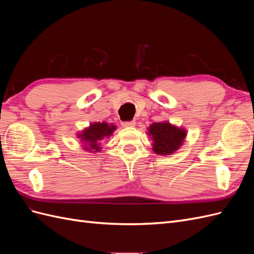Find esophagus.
Segmentation results:
<instances>
[{
    "mask_svg": "<svg viewBox=\"0 0 254 254\" xmlns=\"http://www.w3.org/2000/svg\"><path fill=\"white\" fill-rule=\"evenodd\" d=\"M122 126H124V127H134L135 126V121L122 122Z\"/></svg>",
    "mask_w": 254,
    "mask_h": 254,
    "instance_id": "34e87169",
    "label": "esophagus"
}]
</instances>
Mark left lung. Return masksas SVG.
Returning a JSON list of instances; mask_svg holds the SVG:
<instances>
[{
  "mask_svg": "<svg viewBox=\"0 0 254 254\" xmlns=\"http://www.w3.org/2000/svg\"><path fill=\"white\" fill-rule=\"evenodd\" d=\"M148 134L152 137L153 151L161 156H167L181 147L187 131L168 122H162L151 124L148 128Z\"/></svg>",
  "mask_w": 254,
  "mask_h": 254,
  "instance_id": "1",
  "label": "left lung"
}]
</instances>
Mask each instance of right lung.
<instances>
[{"label":"right lung","instance_id":"obj_1","mask_svg":"<svg viewBox=\"0 0 254 254\" xmlns=\"http://www.w3.org/2000/svg\"><path fill=\"white\" fill-rule=\"evenodd\" d=\"M117 129L115 125H109L107 123H93V124H90V127L86 128L81 131V133L78 134V137L81 140V142L86 143L84 146V149L87 150H95L99 151L101 147H99L98 142L102 141L105 137H109L114 130ZM90 148L89 149L88 147Z\"/></svg>","mask_w":254,"mask_h":254}]
</instances>
